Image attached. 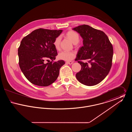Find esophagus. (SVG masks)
<instances>
[{
    "label": "esophagus",
    "instance_id": "obj_1",
    "mask_svg": "<svg viewBox=\"0 0 132 132\" xmlns=\"http://www.w3.org/2000/svg\"><path fill=\"white\" fill-rule=\"evenodd\" d=\"M66 63H67V64H70V65H71L72 63H73V62H72V61H67Z\"/></svg>",
    "mask_w": 132,
    "mask_h": 132
}]
</instances>
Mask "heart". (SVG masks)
<instances>
[{
  "label": "heart",
  "mask_w": 132,
  "mask_h": 132,
  "mask_svg": "<svg viewBox=\"0 0 132 132\" xmlns=\"http://www.w3.org/2000/svg\"><path fill=\"white\" fill-rule=\"evenodd\" d=\"M66 37L71 40V41L74 44L78 43L80 40L79 34L74 31H69L66 34ZM61 41V37L60 36L57 37L53 42V45L56 50H58L60 47V43ZM76 57V53L74 51H63L60 52L58 57L59 59L65 61H71Z\"/></svg>",
  "instance_id": "b5f03b06"
}]
</instances>
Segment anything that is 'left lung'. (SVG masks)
<instances>
[{"label": "left lung", "instance_id": "obj_1", "mask_svg": "<svg viewBox=\"0 0 132 132\" xmlns=\"http://www.w3.org/2000/svg\"><path fill=\"white\" fill-rule=\"evenodd\" d=\"M73 30L80 34L84 44L76 58L82 66L76 78L85 85H96L106 77L111 68L112 45L103 31L89 26H79Z\"/></svg>", "mask_w": 132, "mask_h": 132}]
</instances>
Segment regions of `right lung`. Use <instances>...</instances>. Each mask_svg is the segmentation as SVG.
I'll list each match as a JSON object with an SVG mask.
<instances>
[{
  "mask_svg": "<svg viewBox=\"0 0 132 132\" xmlns=\"http://www.w3.org/2000/svg\"><path fill=\"white\" fill-rule=\"evenodd\" d=\"M62 31L39 28L21 40L18 50L19 66L26 78L32 84L46 87L58 78L60 68L65 62L53 61L57 55L53 42ZM49 59L52 61L45 62V60Z\"/></svg>",
  "mask_w": 132,
  "mask_h": 132,
  "instance_id": "1",
  "label": "right lung"
}]
</instances>
